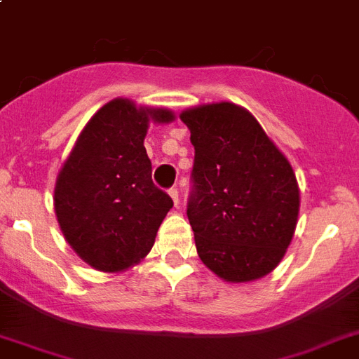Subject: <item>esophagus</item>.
<instances>
[{
	"mask_svg": "<svg viewBox=\"0 0 359 359\" xmlns=\"http://www.w3.org/2000/svg\"><path fill=\"white\" fill-rule=\"evenodd\" d=\"M169 196H171V199H173L175 207H179V203H180L179 190H177V188H171V190H169Z\"/></svg>",
	"mask_w": 359,
	"mask_h": 359,
	"instance_id": "obj_1",
	"label": "esophagus"
}]
</instances>
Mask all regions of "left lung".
Returning <instances> with one entry per match:
<instances>
[{
  "label": "left lung",
  "mask_w": 359,
  "mask_h": 359,
  "mask_svg": "<svg viewBox=\"0 0 359 359\" xmlns=\"http://www.w3.org/2000/svg\"><path fill=\"white\" fill-rule=\"evenodd\" d=\"M196 149L188 219L201 261L225 281L266 276L294 235L300 191L289 160L236 104L182 111Z\"/></svg>",
  "instance_id": "left-lung-1"
}]
</instances>
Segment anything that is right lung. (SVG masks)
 Here are the masks:
<instances>
[{"mask_svg":"<svg viewBox=\"0 0 359 359\" xmlns=\"http://www.w3.org/2000/svg\"><path fill=\"white\" fill-rule=\"evenodd\" d=\"M173 119L168 109L115 98L81 130L53 203L67 242L93 268L119 272L151 251L173 199L152 182L143 140L149 121Z\"/></svg>","mask_w":359,"mask_h":359,"instance_id":"obj_1","label":"right lung"}]
</instances>
